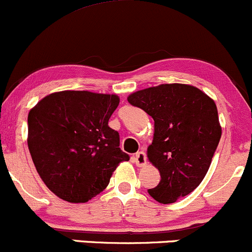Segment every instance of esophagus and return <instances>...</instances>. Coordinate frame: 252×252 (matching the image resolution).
<instances>
[{
  "instance_id": "1",
  "label": "esophagus",
  "mask_w": 252,
  "mask_h": 252,
  "mask_svg": "<svg viewBox=\"0 0 252 252\" xmlns=\"http://www.w3.org/2000/svg\"><path fill=\"white\" fill-rule=\"evenodd\" d=\"M133 161L138 167H144L147 164V155L143 151H139L136 155H133Z\"/></svg>"
}]
</instances>
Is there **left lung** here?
Instances as JSON below:
<instances>
[{"mask_svg":"<svg viewBox=\"0 0 252 252\" xmlns=\"http://www.w3.org/2000/svg\"><path fill=\"white\" fill-rule=\"evenodd\" d=\"M127 101L155 123L147 156L161 180L149 194L163 204L188 196L204 179L222 133L214 99L196 86L174 83L136 91Z\"/></svg>","mask_w":252,"mask_h":252,"instance_id":"left-lung-1","label":"left lung"}]
</instances>
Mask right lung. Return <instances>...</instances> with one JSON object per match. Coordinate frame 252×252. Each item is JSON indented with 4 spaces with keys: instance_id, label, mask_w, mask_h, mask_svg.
<instances>
[{
    "instance_id": "right-lung-1",
    "label": "right lung",
    "mask_w": 252,
    "mask_h": 252,
    "mask_svg": "<svg viewBox=\"0 0 252 252\" xmlns=\"http://www.w3.org/2000/svg\"><path fill=\"white\" fill-rule=\"evenodd\" d=\"M119 102L118 94L64 90L30 110V154L40 179L59 198L90 201L129 159L119 148V133L108 126Z\"/></svg>"
}]
</instances>
